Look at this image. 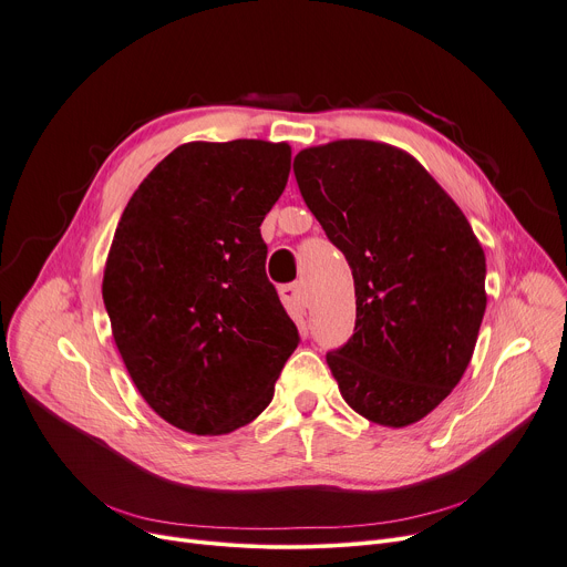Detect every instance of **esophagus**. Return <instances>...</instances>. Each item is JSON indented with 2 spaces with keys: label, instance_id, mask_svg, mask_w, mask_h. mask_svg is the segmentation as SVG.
I'll return each mask as SVG.
<instances>
[{
  "label": "esophagus",
  "instance_id": "obj_1",
  "mask_svg": "<svg viewBox=\"0 0 567 567\" xmlns=\"http://www.w3.org/2000/svg\"><path fill=\"white\" fill-rule=\"evenodd\" d=\"M280 298L287 305V310H293L298 315H305L307 307H310V305H307V296H305V289H302L300 282L280 287Z\"/></svg>",
  "mask_w": 567,
  "mask_h": 567
}]
</instances>
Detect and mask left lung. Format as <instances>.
Listing matches in <instances>:
<instances>
[{
  "mask_svg": "<svg viewBox=\"0 0 567 567\" xmlns=\"http://www.w3.org/2000/svg\"><path fill=\"white\" fill-rule=\"evenodd\" d=\"M293 174L354 280V332L326 354L343 400L384 427L425 419L477 343L486 312L480 239L427 169L391 144L302 148Z\"/></svg>",
  "mask_w": 567,
  "mask_h": 567,
  "instance_id": "left-lung-1",
  "label": "left lung"
}]
</instances>
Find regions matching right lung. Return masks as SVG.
I'll list each match as a JSON object with an SVG mask.
<instances>
[{
    "instance_id": "right-lung-1",
    "label": "right lung",
    "mask_w": 567,
    "mask_h": 567,
    "mask_svg": "<svg viewBox=\"0 0 567 567\" xmlns=\"http://www.w3.org/2000/svg\"><path fill=\"white\" fill-rule=\"evenodd\" d=\"M289 169L287 142H187L122 213L101 285L113 337L140 395L183 432L260 416L300 341L260 235Z\"/></svg>"
}]
</instances>
